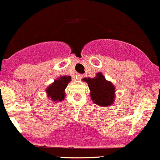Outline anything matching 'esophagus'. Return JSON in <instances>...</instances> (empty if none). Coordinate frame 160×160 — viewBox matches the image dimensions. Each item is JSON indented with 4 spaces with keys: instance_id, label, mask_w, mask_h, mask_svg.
<instances>
[{
    "instance_id": "1",
    "label": "esophagus",
    "mask_w": 160,
    "mask_h": 160,
    "mask_svg": "<svg viewBox=\"0 0 160 160\" xmlns=\"http://www.w3.org/2000/svg\"><path fill=\"white\" fill-rule=\"evenodd\" d=\"M82 78V74H77L75 75V78H76V80H81Z\"/></svg>"
}]
</instances>
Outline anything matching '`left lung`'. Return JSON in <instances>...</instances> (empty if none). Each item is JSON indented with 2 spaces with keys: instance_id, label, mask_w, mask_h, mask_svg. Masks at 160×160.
Listing matches in <instances>:
<instances>
[{
  "instance_id": "obj_1",
  "label": "left lung",
  "mask_w": 160,
  "mask_h": 160,
  "mask_svg": "<svg viewBox=\"0 0 160 160\" xmlns=\"http://www.w3.org/2000/svg\"><path fill=\"white\" fill-rule=\"evenodd\" d=\"M86 82L90 90V97L93 103L101 107H110L115 100V86L98 72L94 78L82 79Z\"/></svg>"
}]
</instances>
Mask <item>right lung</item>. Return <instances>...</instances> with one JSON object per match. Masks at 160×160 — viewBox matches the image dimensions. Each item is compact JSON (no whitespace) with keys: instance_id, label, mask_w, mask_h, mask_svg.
<instances>
[{"instance_id":"right-lung-1","label":"right lung","mask_w":160,"mask_h":160,"mask_svg":"<svg viewBox=\"0 0 160 160\" xmlns=\"http://www.w3.org/2000/svg\"><path fill=\"white\" fill-rule=\"evenodd\" d=\"M71 80V76H60L56 79L46 89L47 97L56 103L63 101L65 96V90Z\"/></svg>"}]
</instances>
